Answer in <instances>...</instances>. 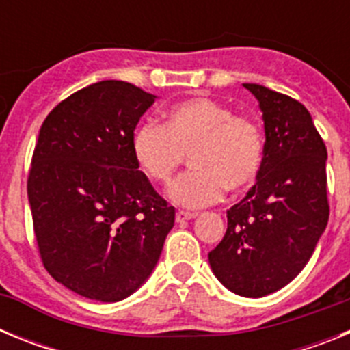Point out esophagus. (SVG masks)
Segmentation results:
<instances>
[{
    "label": "esophagus",
    "mask_w": 350,
    "mask_h": 350,
    "mask_svg": "<svg viewBox=\"0 0 350 350\" xmlns=\"http://www.w3.org/2000/svg\"><path fill=\"white\" fill-rule=\"evenodd\" d=\"M198 213L194 212H185V210H178L177 213H175V219H177V222H184V221H191V219L196 217Z\"/></svg>",
    "instance_id": "esophagus-1"
}]
</instances>
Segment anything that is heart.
<instances>
[{"label":"heart","instance_id":"obj_1","mask_svg":"<svg viewBox=\"0 0 350 350\" xmlns=\"http://www.w3.org/2000/svg\"><path fill=\"white\" fill-rule=\"evenodd\" d=\"M133 157L148 180L168 185L191 154L193 172L178 178L170 198L189 208L217 203L224 191L242 193L259 177L265 138L256 120L233 116L210 98L178 101L166 112L165 126L144 122L133 133Z\"/></svg>","mask_w":350,"mask_h":350}]
</instances>
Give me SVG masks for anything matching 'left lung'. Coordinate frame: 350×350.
<instances>
[{
	"mask_svg": "<svg viewBox=\"0 0 350 350\" xmlns=\"http://www.w3.org/2000/svg\"><path fill=\"white\" fill-rule=\"evenodd\" d=\"M265 120V159L242 202L228 210V230L208 252L213 275L234 295L261 298L305 268L329 217L326 145L299 101L243 83Z\"/></svg>",
	"mask_w": 350,
	"mask_h": 350,
	"instance_id": "left-lung-1",
	"label": "left lung"
}]
</instances>
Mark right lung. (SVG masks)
<instances>
[{"label": "right lung", "mask_w": 350, "mask_h": 350, "mask_svg": "<svg viewBox=\"0 0 350 350\" xmlns=\"http://www.w3.org/2000/svg\"><path fill=\"white\" fill-rule=\"evenodd\" d=\"M156 96L103 80L43 120L27 177L43 267L83 298L120 301L152 273L175 208L138 170L131 140Z\"/></svg>", "instance_id": "obj_1"}]
</instances>
